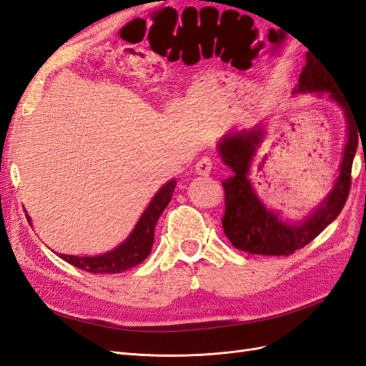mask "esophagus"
Returning <instances> with one entry per match:
<instances>
[{
	"label": "esophagus",
	"instance_id": "esophagus-1",
	"mask_svg": "<svg viewBox=\"0 0 366 366\" xmlns=\"http://www.w3.org/2000/svg\"><path fill=\"white\" fill-rule=\"evenodd\" d=\"M210 171H212V159H209V157H203V159H200L197 162V164H195V172L198 174V175H209L210 174Z\"/></svg>",
	"mask_w": 366,
	"mask_h": 366
}]
</instances>
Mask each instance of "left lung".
Masks as SVG:
<instances>
[{"mask_svg":"<svg viewBox=\"0 0 366 366\" xmlns=\"http://www.w3.org/2000/svg\"><path fill=\"white\" fill-rule=\"evenodd\" d=\"M330 93L347 117V145L343 151L340 172L335 187L312 214L299 223H287L278 214L267 209L254 194L247 179L254 152L264 137L261 127L234 131L219 142L218 152L234 175L223 180L226 192V212L223 217L224 234L232 246L253 254H292L312 242L328 224L333 223L347 203L351 186V168L356 156L360 132L354 122L350 105L339 92V84L312 54L299 76L295 93Z\"/></svg>","mask_w":366,"mask_h":366,"instance_id":"8db88e82","label":"left lung"}]
</instances>
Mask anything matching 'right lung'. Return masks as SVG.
<instances>
[{"mask_svg":"<svg viewBox=\"0 0 366 366\" xmlns=\"http://www.w3.org/2000/svg\"><path fill=\"white\" fill-rule=\"evenodd\" d=\"M175 189V180L166 183L160 187L159 192L152 197L149 206L142 214L140 219L129 237L122 242L119 247L112 252H107L99 257H74V254H62L59 258L67 261L74 267L85 270L88 273H122L137 264L145 261L151 253L154 242V229H156L157 219L160 218L164 207L169 204ZM27 221L30 223L29 215Z\"/></svg>","mask_w":366,"mask_h":366,"instance_id":"add662e5","label":"right lung"}]
</instances>
